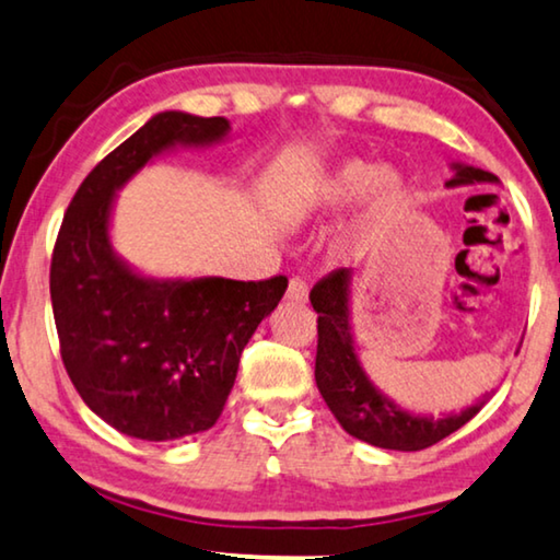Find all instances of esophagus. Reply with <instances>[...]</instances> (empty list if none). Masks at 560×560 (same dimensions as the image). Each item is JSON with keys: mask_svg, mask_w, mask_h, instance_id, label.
I'll return each mask as SVG.
<instances>
[{"mask_svg": "<svg viewBox=\"0 0 560 560\" xmlns=\"http://www.w3.org/2000/svg\"><path fill=\"white\" fill-rule=\"evenodd\" d=\"M288 303H295V305H305L307 303V282L303 278H293L288 282Z\"/></svg>", "mask_w": 560, "mask_h": 560, "instance_id": "1", "label": "esophagus"}]
</instances>
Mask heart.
Returning a JSON list of instances; mask_svg holds the SVG:
<instances>
[{
	"label": "heart",
	"instance_id": "b5f03b06",
	"mask_svg": "<svg viewBox=\"0 0 560 560\" xmlns=\"http://www.w3.org/2000/svg\"><path fill=\"white\" fill-rule=\"evenodd\" d=\"M359 199L353 226L361 240H369L388 230L404 214L411 199V186L399 168H378L363 159H343L305 189V207L318 214H336Z\"/></svg>",
	"mask_w": 560,
	"mask_h": 560
}]
</instances>
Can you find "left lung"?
Wrapping results in <instances>:
<instances>
[{"instance_id": "left-lung-1", "label": "left lung", "mask_w": 560, "mask_h": 560, "mask_svg": "<svg viewBox=\"0 0 560 560\" xmlns=\"http://www.w3.org/2000/svg\"><path fill=\"white\" fill-rule=\"evenodd\" d=\"M447 189L472 184H498V176L455 161ZM311 305L318 313V353H315V384L338 424L355 440L381 450L417 452L436 444L465 427L485 399L462 409L459 415H415L374 386L355 353L351 326V267L330 272L311 290Z\"/></svg>"}]
</instances>
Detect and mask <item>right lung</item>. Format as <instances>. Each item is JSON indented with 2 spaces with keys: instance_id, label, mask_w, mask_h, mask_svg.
Segmentation results:
<instances>
[{
  "instance_id": "add662e5",
  "label": "right lung",
  "mask_w": 560,
  "mask_h": 560,
  "mask_svg": "<svg viewBox=\"0 0 560 560\" xmlns=\"http://www.w3.org/2000/svg\"><path fill=\"white\" fill-rule=\"evenodd\" d=\"M230 120L164 110L110 151L72 197L55 242L50 298L62 363L83 401L120 434L168 442L207 432L240 355L288 278H149L110 245L124 186L161 153L209 149Z\"/></svg>"
}]
</instances>
